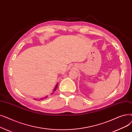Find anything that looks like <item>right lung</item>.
I'll list each match as a JSON object with an SVG mask.
<instances>
[{
    "instance_id": "1",
    "label": "right lung",
    "mask_w": 132,
    "mask_h": 132,
    "mask_svg": "<svg viewBox=\"0 0 132 132\" xmlns=\"http://www.w3.org/2000/svg\"><path fill=\"white\" fill-rule=\"evenodd\" d=\"M57 87H58V84H57V85H56V86H55V88H54V90H53V93H52V94H54V92H55V91L56 90H57ZM52 94H51V95H52ZM47 96H46L45 97H44V98H42L41 99H42V100H43V99H44V98H47ZM35 100H36V99H35Z\"/></svg>"
}]
</instances>
